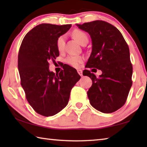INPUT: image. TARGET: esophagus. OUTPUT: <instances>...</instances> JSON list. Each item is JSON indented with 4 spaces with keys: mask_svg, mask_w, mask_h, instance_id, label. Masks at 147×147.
<instances>
[{
    "mask_svg": "<svg viewBox=\"0 0 147 147\" xmlns=\"http://www.w3.org/2000/svg\"><path fill=\"white\" fill-rule=\"evenodd\" d=\"M77 71H78V73L81 76H83V71L82 69H78Z\"/></svg>",
    "mask_w": 147,
    "mask_h": 147,
    "instance_id": "1",
    "label": "esophagus"
}]
</instances>
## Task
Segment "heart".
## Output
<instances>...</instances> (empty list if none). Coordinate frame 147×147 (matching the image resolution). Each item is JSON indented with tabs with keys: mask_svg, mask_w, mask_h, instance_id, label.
<instances>
[{
	"mask_svg": "<svg viewBox=\"0 0 147 147\" xmlns=\"http://www.w3.org/2000/svg\"><path fill=\"white\" fill-rule=\"evenodd\" d=\"M73 36L78 42L80 43V44L84 41V40L88 39L86 34L85 32H83L82 31L79 30H76L74 31L73 32ZM64 41L65 37L63 35L59 36L57 38V42H56V46H57L58 51L62 52L64 50ZM83 59L82 56L71 55L69 56L66 59V60H65V62H66L68 64L71 65V66H73L74 67H78L80 66V65L82 63Z\"/></svg>",
	"mask_w": 147,
	"mask_h": 147,
	"instance_id": "1",
	"label": "heart"
}]
</instances>
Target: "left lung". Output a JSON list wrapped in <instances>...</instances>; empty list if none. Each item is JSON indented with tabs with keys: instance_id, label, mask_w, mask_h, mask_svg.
I'll return each mask as SVG.
<instances>
[{
	"instance_id": "obj_1",
	"label": "left lung",
	"mask_w": 147,
	"mask_h": 147,
	"mask_svg": "<svg viewBox=\"0 0 147 147\" xmlns=\"http://www.w3.org/2000/svg\"><path fill=\"white\" fill-rule=\"evenodd\" d=\"M76 25L92 38V51L86 67L102 72L98 78L88 70L83 72L92 80L87 92L90 104L103 113H112L125 104L132 86L133 66L128 45L119 30L105 21L96 20Z\"/></svg>"
}]
</instances>
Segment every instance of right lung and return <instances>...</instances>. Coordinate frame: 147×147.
Here are the masks:
<instances>
[{
	"instance_id": "right-lung-1",
	"label": "right lung",
	"mask_w": 147,
	"mask_h": 147,
	"mask_svg": "<svg viewBox=\"0 0 147 147\" xmlns=\"http://www.w3.org/2000/svg\"><path fill=\"white\" fill-rule=\"evenodd\" d=\"M71 27L40 24L24 37L19 51L21 85L30 105L43 116H52L67 105L71 90L81 78L68 65L59 74L49 71V61L59 55L57 40Z\"/></svg>"
}]
</instances>
